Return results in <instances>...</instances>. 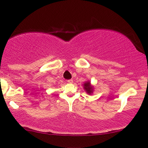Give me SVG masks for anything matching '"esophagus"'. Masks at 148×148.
I'll return each instance as SVG.
<instances>
[{
	"mask_svg": "<svg viewBox=\"0 0 148 148\" xmlns=\"http://www.w3.org/2000/svg\"><path fill=\"white\" fill-rule=\"evenodd\" d=\"M67 82H68V83L72 84V83H73V80H72V79H70V80H68Z\"/></svg>",
	"mask_w": 148,
	"mask_h": 148,
	"instance_id": "obj_1",
	"label": "esophagus"
}]
</instances>
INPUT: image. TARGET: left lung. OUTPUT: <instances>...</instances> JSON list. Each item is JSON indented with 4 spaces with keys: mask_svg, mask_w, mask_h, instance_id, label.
Here are the masks:
<instances>
[{
    "mask_svg": "<svg viewBox=\"0 0 148 148\" xmlns=\"http://www.w3.org/2000/svg\"><path fill=\"white\" fill-rule=\"evenodd\" d=\"M83 85H84V88L86 92L88 94H91L92 92H93V90H94L93 86H92L91 84H90L89 81L86 82Z\"/></svg>",
    "mask_w": 148,
    "mask_h": 148,
    "instance_id": "obj_1",
    "label": "left lung"
}]
</instances>
